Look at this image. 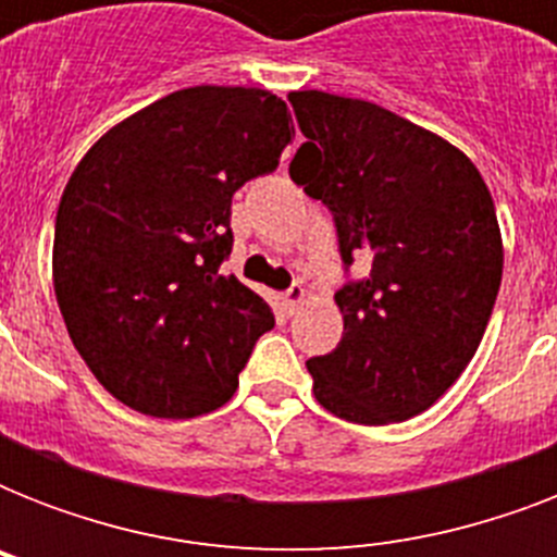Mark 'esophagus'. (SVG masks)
I'll return each mask as SVG.
<instances>
[{
	"instance_id": "1",
	"label": "esophagus",
	"mask_w": 557,
	"mask_h": 557,
	"mask_svg": "<svg viewBox=\"0 0 557 557\" xmlns=\"http://www.w3.org/2000/svg\"><path fill=\"white\" fill-rule=\"evenodd\" d=\"M306 300V288L300 286V283H292V286L286 288V295H283V304H286L288 314L297 312V306L304 304Z\"/></svg>"
}]
</instances>
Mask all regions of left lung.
I'll return each instance as SVG.
<instances>
[{
  "mask_svg": "<svg viewBox=\"0 0 557 557\" xmlns=\"http://www.w3.org/2000/svg\"><path fill=\"white\" fill-rule=\"evenodd\" d=\"M306 144L288 176L330 208L344 335L306 361L314 398L358 424L405 422L462 375L492 318L503 239L480 170L440 135L370 100L292 91Z\"/></svg>",
  "mask_w": 557,
  "mask_h": 557,
  "instance_id": "1",
  "label": "left lung"
}]
</instances>
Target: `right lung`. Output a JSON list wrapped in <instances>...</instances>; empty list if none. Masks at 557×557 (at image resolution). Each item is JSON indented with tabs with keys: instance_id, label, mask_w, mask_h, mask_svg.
I'll return each instance as SVG.
<instances>
[{
	"instance_id": "obj_1",
	"label": "right lung",
	"mask_w": 557,
	"mask_h": 557,
	"mask_svg": "<svg viewBox=\"0 0 557 557\" xmlns=\"http://www.w3.org/2000/svg\"><path fill=\"white\" fill-rule=\"evenodd\" d=\"M295 135L277 95L193 86L112 126L63 190L54 292L103 387L138 413L193 419L236 393L269 304L222 271L231 199Z\"/></svg>"
}]
</instances>
